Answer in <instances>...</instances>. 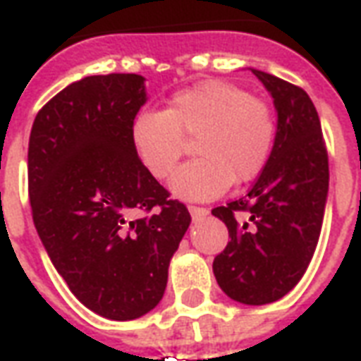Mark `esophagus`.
I'll return each instance as SVG.
<instances>
[{
	"label": "esophagus",
	"instance_id": "esophagus-1",
	"mask_svg": "<svg viewBox=\"0 0 361 361\" xmlns=\"http://www.w3.org/2000/svg\"><path fill=\"white\" fill-rule=\"evenodd\" d=\"M189 212L193 216L195 220L197 218H204L208 214V208L207 207H195V204H189Z\"/></svg>",
	"mask_w": 361,
	"mask_h": 361
}]
</instances>
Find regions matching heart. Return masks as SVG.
<instances>
[{
  "mask_svg": "<svg viewBox=\"0 0 361 361\" xmlns=\"http://www.w3.org/2000/svg\"><path fill=\"white\" fill-rule=\"evenodd\" d=\"M276 114L268 103L239 85L208 80L176 92L164 111H143L132 122L130 137L143 166L157 180H168L195 137L199 159L176 173L173 193L207 201L231 183L255 180L276 145Z\"/></svg>",
  "mask_w": 361,
  "mask_h": 361,
  "instance_id": "b5f03b06",
  "label": "heart"
}]
</instances>
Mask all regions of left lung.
I'll use <instances>...</instances> for the list:
<instances>
[{"label":"left lung","mask_w":361,"mask_h":361,"mask_svg":"<svg viewBox=\"0 0 361 361\" xmlns=\"http://www.w3.org/2000/svg\"><path fill=\"white\" fill-rule=\"evenodd\" d=\"M252 74L274 97L276 145L247 197L212 210L231 237L212 269L229 298L260 306L287 295L314 256L329 189V157L308 93L268 72Z\"/></svg>","instance_id":"1"}]
</instances>
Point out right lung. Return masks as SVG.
Returning a JSON list of instances; mask_svg holds the SVG:
<instances>
[{"mask_svg": "<svg viewBox=\"0 0 361 361\" xmlns=\"http://www.w3.org/2000/svg\"><path fill=\"white\" fill-rule=\"evenodd\" d=\"M140 74L87 76L49 99L32 124L34 226L72 295L126 322L160 302L168 264L191 224L154 180L130 130L145 103Z\"/></svg>", "mask_w": 361, "mask_h": 361, "instance_id": "right-lung-1", "label": "right lung"}]
</instances>
